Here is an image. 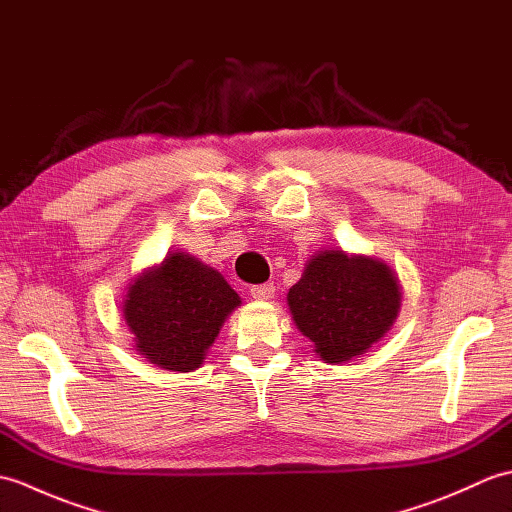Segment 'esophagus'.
<instances>
[{
  "mask_svg": "<svg viewBox=\"0 0 512 512\" xmlns=\"http://www.w3.org/2000/svg\"><path fill=\"white\" fill-rule=\"evenodd\" d=\"M273 295H275V286L273 284L250 286V297H253V299H270Z\"/></svg>",
  "mask_w": 512,
  "mask_h": 512,
  "instance_id": "esophagus-1",
  "label": "esophagus"
}]
</instances>
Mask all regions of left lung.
<instances>
[{
	"label": "left lung",
	"mask_w": 512,
	"mask_h": 512,
	"mask_svg": "<svg viewBox=\"0 0 512 512\" xmlns=\"http://www.w3.org/2000/svg\"><path fill=\"white\" fill-rule=\"evenodd\" d=\"M288 306L319 358L343 363L367 352L394 325L400 286L378 259L321 250L290 288Z\"/></svg>",
	"instance_id": "left-lung-1"
}]
</instances>
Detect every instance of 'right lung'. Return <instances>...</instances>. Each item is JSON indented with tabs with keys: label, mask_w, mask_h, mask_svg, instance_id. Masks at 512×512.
Here are the masks:
<instances>
[{
	"label": "right lung",
	"mask_w": 512,
	"mask_h": 512,
	"mask_svg": "<svg viewBox=\"0 0 512 512\" xmlns=\"http://www.w3.org/2000/svg\"><path fill=\"white\" fill-rule=\"evenodd\" d=\"M239 303L217 270L191 255L171 253L127 290L123 314L136 336V350L149 363L189 372L202 365L224 319Z\"/></svg>",
	"instance_id": "right-lung-1"
}]
</instances>
